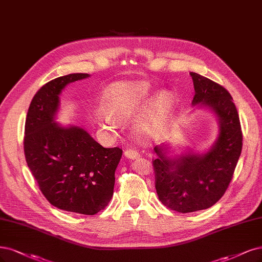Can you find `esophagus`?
<instances>
[{
    "mask_svg": "<svg viewBox=\"0 0 262 262\" xmlns=\"http://www.w3.org/2000/svg\"><path fill=\"white\" fill-rule=\"evenodd\" d=\"M124 156L127 158H130V159H133V158H137L139 156L138 151L135 149H132V148H127L124 150Z\"/></svg>",
    "mask_w": 262,
    "mask_h": 262,
    "instance_id": "34e87169",
    "label": "esophagus"
}]
</instances>
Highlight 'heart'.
Instances as JSON below:
<instances>
[{
	"label": "heart",
	"instance_id": "heart-1",
	"mask_svg": "<svg viewBox=\"0 0 262 262\" xmlns=\"http://www.w3.org/2000/svg\"><path fill=\"white\" fill-rule=\"evenodd\" d=\"M152 94L148 82H121L108 88L103 94L106 123L127 121L145 106ZM173 107V96L167 90L158 92L144 111L134 131L141 139H148L165 128Z\"/></svg>",
	"mask_w": 262,
	"mask_h": 262
}]
</instances>
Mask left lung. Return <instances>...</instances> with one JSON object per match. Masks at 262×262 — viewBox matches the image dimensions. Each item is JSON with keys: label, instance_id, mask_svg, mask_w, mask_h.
<instances>
[{"label": "left lung", "instance_id": "obj_1", "mask_svg": "<svg viewBox=\"0 0 262 262\" xmlns=\"http://www.w3.org/2000/svg\"><path fill=\"white\" fill-rule=\"evenodd\" d=\"M194 83L193 105L208 107L218 117L217 141L205 154L168 157L167 145L156 146L152 160L159 201L178 212L209 208L227 191L242 152L239 117L231 94L214 81L189 73Z\"/></svg>", "mask_w": 262, "mask_h": 262}]
</instances>
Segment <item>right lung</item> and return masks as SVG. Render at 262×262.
I'll use <instances>...</instances> for the list:
<instances>
[{
  "instance_id": "obj_1",
  "label": "right lung",
  "mask_w": 262,
  "mask_h": 262,
  "mask_svg": "<svg viewBox=\"0 0 262 262\" xmlns=\"http://www.w3.org/2000/svg\"><path fill=\"white\" fill-rule=\"evenodd\" d=\"M88 77L62 76L35 93L26 118L24 150L27 165L50 204L93 215L112 200L122 149L105 148L82 128H65L54 121L64 88Z\"/></svg>"
}]
</instances>
